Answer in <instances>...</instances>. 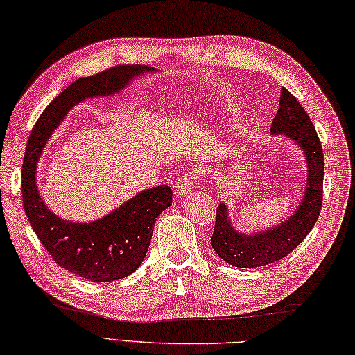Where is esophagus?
<instances>
[{
	"label": "esophagus",
	"mask_w": 355,
	"mask_h": 355,
	"mask_svg": "<svg viewBox=\"0 0 355 355\" xmlns=\"http://www.w3.org/2000/svg\"><path fill=\"white\" fill-rule=\"evenodd\" d=\"M196 175L194 173H183V175H180L177 183H175V192L177 196H184L188 194V192L192 189V184L196 183Z\"/></svg>",
	"instance_id": "obj_1"
}]
</instances>
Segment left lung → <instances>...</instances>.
<instances>
[{
  "label": "left lung",
  "mask_w": 355,
  "mask_h": 355,
  "mask_svg": "<svg viewBox=\"0 0 355 355\" xmlns=\"http://www.w3.org/2000/svg\"><path fill=\"white\" fill-rule=\"evenodd\" d=\"M270 132L272 135L284 133L304 152L307 161L306 192L292 217L273 228L250 236L233 228L227 205L220 203L217 206L211 245L225 262L234 267L254 268L268 266L292 253L311 233L315 222L318 220L323 203V147L309 114L286 88H281L279 108L272 121Z\"/></svg>",
  "instance_id": "obj_1"
}]
</instances>
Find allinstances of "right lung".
Here are the masks:
<instances>
[{"label":"right lung","mask_w":355,"mask_h":355,"mask_svg":"<svg viewBox=\"0 0 355 355\" xmlns=\"http://www.w3.org/2000/svg\"><path fill=\"white\" fill-rule=\"evenodd\" d=\"M144 71L153 68L118 65L77 79L44 108L26 144L21 197L31 227L55 263L93 282L122 279L141 266L149 250L157 217L172 205L171 186L161 184L141 191L104 218L76 223L57 217L38 194V157L69 108L87 98L118 93Z\"/></svg>","instance_id":"add662e5"}]
</instances>
